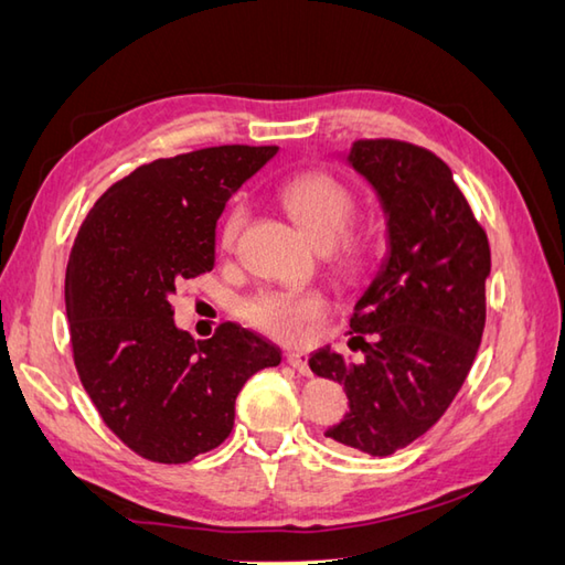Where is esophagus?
I'll use <instances>...</instances> for the list:
<instances>
[{
	"label": "esophagus",
	"mask_w": 565,
	"mask_h": 565,
	"mask_svg": "<svg viewBox=\"0 0 565 565\" xmlns=\"http://www.w3.org/2000/svg\"><path fill=\"white\" fill-rule=\"evenodd\" d=\"M286 363H289L296 373L311 375V367H309V363H306V358H303L299 351H289V353H286Z\"/></svg>",
	"instance_id": "1"
}]
</instances>
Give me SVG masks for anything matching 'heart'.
Masks as SVG:
<instances>
[{
	"label": "heart",
	"mask_w": 565,
	"mask_h": 565,
	"mask_svg": "<svg viewBox=\"0 0 565 565\" xmlns=\"http://www.w3.org/2000/svg\"><path fill=\"white\" fill-rule=\"evenodd\" d=\"M281 202L316 247H326L331 262L345 276H358L371 264V242L341 239L353 220L355 198L331 172L311 170L281 188ZM247 222V210L234 202L220 224V247L232 249ZM328 309L321 291H262L244 306V318L262 333L286 343H303Z\"/></svg>",
	"instance_id": "b5f03b06"
}]
</instances>
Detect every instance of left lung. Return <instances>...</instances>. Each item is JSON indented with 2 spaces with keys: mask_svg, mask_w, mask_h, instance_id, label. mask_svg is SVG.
Masks as SVG:
<instances>
[{
  "mask_svg": "<svg viewBox=\"0 0 565 565\" xmlns=\"http://www.w3.org/2000/svg\"><path fill=\"white\" fill-rule=\"evenodd\" d=\"M348 166L373 184L387 224V254L351 316L345 361L318 348L309 365L341 383L348 413L326 437L387 457L415 443L452 405L487 321V232L452 170L413 142L355 140Z\"/></svg>",
  "mask_w": 565,
  "mask_h": 565,
  "instance_id": "8db88e82",
  "label": "left lung"
}]
</instances>
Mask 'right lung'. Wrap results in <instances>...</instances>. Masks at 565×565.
<instances>
[{
	"instance_id": "obj_1",
	"label": "right lung",
	"mask_w": 565,
	"mask_h": 565,
	"mask_svg": "<svg viewBox=\"0 0 565 565\" xmlns=\"http://www.w3.org/2000/svg\"><path fill=\"white\" fill-rule=\"evenodd\" d=\"M276 146H220L160 158L100 194L66 266V316L81 383L122 445L184 465L220 447L234 399L281 351L237 323L194 341L172 321L182 279L214 266L224 204Z\"/></svg>"
}]
</instances>
